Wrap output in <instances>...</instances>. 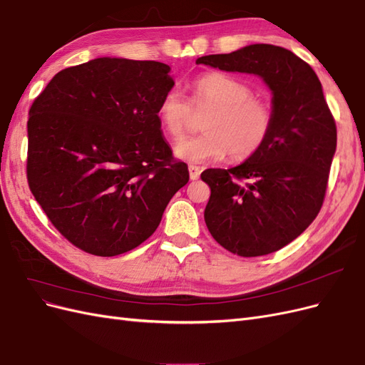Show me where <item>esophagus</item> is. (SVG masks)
Wrapping results in <instances>:
<instances>
[{
    "label": "esophagus",
    "mask_w": 365,
    "mask_h": 365,
    "mask_svg": "<svg viewBox=\"0 0 365 365\" xmlns=\"http://www.w3.org/2000/svg\"><path fill=\"white\" fill-rule=\"evenodd\" d=\"M189 175H190V180H197L201 175V169L197 168V165H189Z\"/></svg>",
    "instance_id": "1"
}]
</instances>
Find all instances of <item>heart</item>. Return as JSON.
Returning a JSON list of instances; mask_svg holds the SVG:
<instances>
[{
    "mask_svg": "<svg viewBox=\"0 0 365 365\" xmlns=\"http://www.w3.org/2000/svg\"><path fill=\"white\" fill-rule=\"evenodd\" d=\"M193 109L212 108L201 125L204 134L180 141L175 155L189 163L224 158L244 161L268 141L274 114L271 106L254 97L251 88L225 73H205L192 83L190 103L178 91H169L158 106V120L170 140H181Z\"/></svg>",
    "mask_w": 365,
    "mask_h": 365,
    "instance_id": "1",
    "label": "heart"
}]
</instances>
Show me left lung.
Masks as SVG:
<instances>
[{"mask_svg": "<svg viewBox=\"0 0 365 365\" xmlns=\"http://www.w3.org/2000/svg\"><path fill=\"white\" fill-rule=\"evenodd\" d=\"M257 74L272 91L274 125L264 146L231 169H207L204 219L219 245L242 257L288 245L322 210L336 149V125L311 65L289 50L252 43L196 61Z\"/></svg>", "mask_w": 365, "mask_h": 365, "instance_id": "obj_1", "label": "left lung"}]
</instances>
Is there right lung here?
Wrapping results in <instances>:
<instances>
[{"mask_svg": "<svg viewBox=\"0 0 365 365\" xmlns=\"http://www.w3.org/2000/svg\"><path fill=\"white\" fill-rule=\"evenodd\" d=\"M155 61L97 58L53 77L29 111L27 181L77 248L111 257L143 244L189 182L157 115L175 82Z\"/></svg>", "mask_w": 365, "mask_h": 365, "instance_id": "1", "label": "right lung"}]
</instances>
